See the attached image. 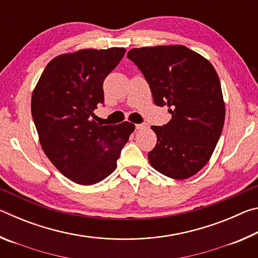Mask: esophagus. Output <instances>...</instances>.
I'll list each match as a JSON object with an SVG mask.
<instances>
[{
    "label": "esophagus",
    "mask_w": 258,
    "mask_h": 258,
    "mask_svg": "<svg viewBox=\"0 0 258 258\" xmlns=\"http://www.w3.org/2000/svg\"><path fill=\"white\" fill-rule=\"evenodd\" d=\"M147 124L146 123H141V124H137L135 125V128L137 130H143V128H146L147 127Z\"/></svg>",
    "instance_id": "esophagus-1"
}]
</instances>
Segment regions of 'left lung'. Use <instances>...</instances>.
Segmentation results:
<instances>
[{"label":"left lung","instance_id":"1","mask_svg":"<svg viewBox=\"0 0 258 258\" xmlns=\"http://www.w3.org/2000/svg\"><path fill=\"white\" fill-rule=\"evenodd\" d=\"M150 86L156 106H167L172 119L151 126L157 145L148 159L164 175L184 180L211 158L223 130L225 106L212 63L183 45L128 51Z\"/></svg>","mask_w":258,"mask_h":258}]
</instances>
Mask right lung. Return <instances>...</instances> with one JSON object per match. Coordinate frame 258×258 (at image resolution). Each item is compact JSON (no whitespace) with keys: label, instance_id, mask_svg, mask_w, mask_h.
I'll list each match as a JSON object with an SVG mask.
<instances>
[{"label":"right lung","instance_id":"add662e5","mask_svg":"<svg viewBox=\"0 0 258 258\" xmlns=\"http://www.w3.org/2000/svg\"><path fill=\"white\" fill-rule=\"evenodd\" d=\"M123 47L86 49L52 59L32 97V116L43 151L56 169L82 185L115 171L135 126L97 124L94 109L104 102L103 81L125 54Z\"/></svg>","mask_w":258,"mask_h":258}]
</instances>
